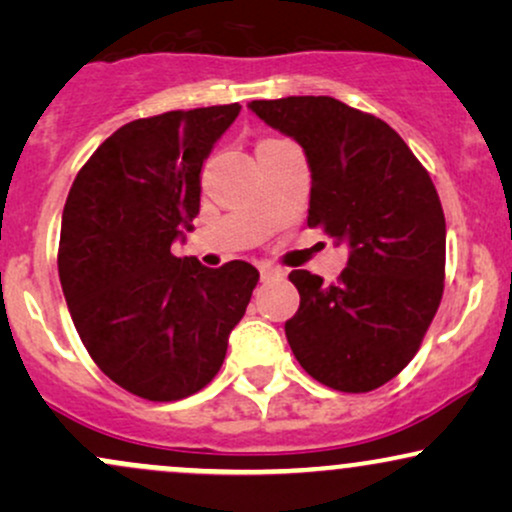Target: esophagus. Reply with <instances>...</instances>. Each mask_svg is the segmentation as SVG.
<instances>
[{
    "instance_id": "obj_1",
    "label": "esophagus",
    "mask_w": 512,
    "mask_h": 512,
    "mask_svg": "<svg viewBox=\"0 0 512 512\" xmlns=\"http://www.w3.org/2000/svg\"><path fill=\"white\" fill-rule=\"evenodd\" d=\"M260 276H262V281H269V279H274V276H281V272L276 267H262Z\"/></svg>"
}]
</instances>
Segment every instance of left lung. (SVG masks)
I'll return each mask as SVG.
<instances>
[{"instance_id":"left-lung-1","label":"left lung","mask_w":512,"mask_h":512,"mask_svg":"<svg viewBox=\"0 0 512 512\" xmlns=\"http://www.w3.org/2000/svg\"><path fill=\"white\" fill-rule=\"evenodd\" d=\"M308 156V226L351 248L334 284L293 269L301 308L286 322L293 356L317 383L370 392L407 368L438 313L445 216L428 170L380 117L330 96L252 101Z\"/></svg>"}]
</instances>
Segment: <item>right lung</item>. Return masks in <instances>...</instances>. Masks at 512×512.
I'll return each mask as SVG.
<instances>
[{
	"label": "right lung",
	"mask_w": 512,
	"mask_h": 512,
	"mask_svg": "<svg viewBox=\"0 0 512 512\" xmlns=\"http://www.w3.org/2000/svg\"><path fill=\"white\" fill-rule=\"evenodd\" d=\"M238 113L231 103L127 122L64 204L57 269L76 332L113 383L149 402L214 380L260 281L248 262L209 269L170 252L199 214L204 158Z\"/></svg>",
	"instance_id": "obj_1"
}]
</instances>
